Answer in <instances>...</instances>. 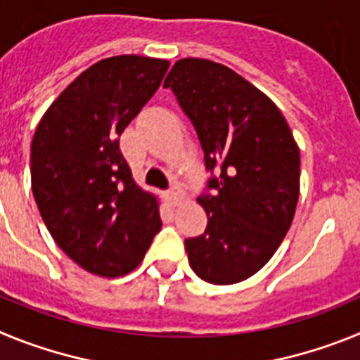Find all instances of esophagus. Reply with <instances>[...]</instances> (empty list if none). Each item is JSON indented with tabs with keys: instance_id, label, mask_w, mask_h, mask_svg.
Instances as JSON below:
<instances>
[{
	"instance_id": "esophagus-1",
	"label": "esophagus",
	"mask_w": 360,
	"mask_h": 360,
	"mask_svg": "<svg viewBox=\"0 0 360 360\" xmlns=\"http://www.w3.org/2000/svg\"><path fill=\"white\" fill-rule=\"evenodd\" d=\"M165 198H167V202H169L171 205H178V203L182 202L184 196L178 189H171V191H167V193H165Z\"/></svg>"
}]
</instances>
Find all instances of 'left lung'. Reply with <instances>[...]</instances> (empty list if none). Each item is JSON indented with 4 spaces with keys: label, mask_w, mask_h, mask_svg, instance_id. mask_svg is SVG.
<instances>
[{
    "label": "left lung",
    "mask_w": 360,
    "mask_h": 360,
    "mask_svg": "<svg viewBox=\"0 0 360 360\" xmlns=\"http://www.w3.org/2000/svg\"><path fill=\"white\" fill-rule=\"evenodd\" d=\"M193 122L211 173L198 202L207 229L187 238L191 269L232 285L274 256L299 198V148L287 120L256 86L219 63L187 57L164 81Z\"/></svg>",
    "instance_id": "obj_1"
}]
</instances>
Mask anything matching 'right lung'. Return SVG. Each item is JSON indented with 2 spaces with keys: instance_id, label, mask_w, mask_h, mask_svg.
<instances>
[{
  "instance_id": "obj_1",
  "label": "right lung",
  "mask_w": 360,
  "mask_h": 360,
  "mask_svg": "<svg viewBox=\"0 0 360 360\" xmlns=\"http://www.w3.org/2000/svg\"><path fill=\"white\" fill-rule=\"evenodd\" d=\"M167 68L141 56L95 63L53 101L32 139V193L44 225L91 274L131 272L162 227L157 198L135 184L119 139Z\"/></svg>"
}]
</instances>
